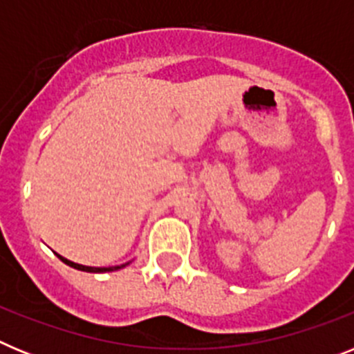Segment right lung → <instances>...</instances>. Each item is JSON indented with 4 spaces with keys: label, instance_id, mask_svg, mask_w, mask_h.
Segmentation results:
<instances>
[{
    "label": "right lung",
    "instance_id": "right-lung-1",
    "mask_svg": "<svg viewBox=\"0 0 354 354\" xmlns=\"http://www.w3.org/2000/svg\"><path fill=\"white\" fill-rule=\"evenodd\" d=\"M56 257L60 259L62 262H65V264H67V266H71V268H74V270L86 271V273H109V271H118V270H122V268H126L127 264H131V261H129V262H126V264H120V266H109V268H93V266L76 264V262L68 261V259L62 257V255H58V253H56Z\"/></svg>",
    "mask_w": 354,
    "mask_h": 354
}]
</instances>
